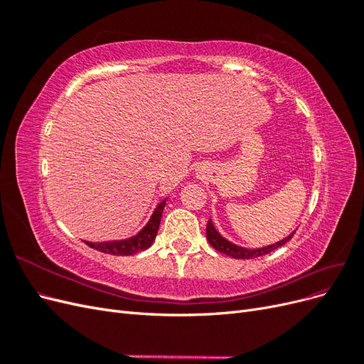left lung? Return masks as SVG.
I'll use <instances>...</instances> for the list:
<instances>
[{
  "label": "left lung",
  "instance_id": "1",
  "mask_svg": "<svg viewBox=\"0 0 364 364\" xmlns=\"http://www.w3.org/2000/svg\"><path fill=\"white\" fill-rule=\"evenodd\" d=\"M293 235H294V232L290 234L287 238H284V240L278 241V243H274V245L267 246V247L245 249V247H238L232 243H229L228 240H225L222 235H220L215 230V228L213 226L211 220H208V225H206V238L209 241V245H211L215 250L225 253V255H228V257L237 258V259H250V258H258V257H262V255H267V253L273 252L274 249L284 246L289 240H291Z\"/></svg>",
  "mask_w": 364,
  "mask_h": 364
}]
</instances>
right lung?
Wrapping results in <instances>:
<instances>
[{
    "mask_svg": "<svg viewBox=\"0 0 364 364\" xmlns=\"http://www.w3.org/2000/svg\"><path fill=\"white\" fill-rule=\"evenodd\" d=\"M164 206H165V200L158 205L155 213H153L150 218V222L135 237H132L129 240H121V241H109V243H90V241H85V243L95 250L109 253V255H121V257L135 255V253L141 250H146L147 247L151 246L153 240H155L158 234Z\"/></svg>",
    "mask_w": 364,
    "mask_h": 364,
    "instance_id": "obj_1",
    "label": "right lung"
}]
</instances>
